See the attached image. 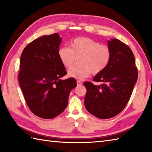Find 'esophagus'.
<instances>
[{
    "label": "esophagus",
    "mask_w": 152,
    "mask_h": 152,
    "mask_svg": "<svg viewBox=\"0 0 152 152\" xmlns=\"http://www.w3.org/2000/svg\"><path fill=\"white\" fill-rule=\"evenodd\" d=\"M76 83H77V86H80L82 85V83L80 81H79V80H78V81L76 82Z\"/></svg>",
    "instance_id": "esophagus-1"
}]
</instances>
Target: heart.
Returning a JSON list of instances; mask_svg holds the SVG:
<instances>
[{
	"mask_svg": "<svg viewBox=\"0 0 152 152\" xmlns=\"http://www.w3.org/2000/svg\"><path fill=\"white\" fill-rule=\"evenodd\" d=\"M70 47H61L58 55L66 68L72 67L76 59L80 58V66L68 71V76L70 78L83 80L90 76V73L96 75L105 69L111 60L109 47L91 38L76 37L71 41Z\"/></svg>",
	"mask_w": 152,
	"mask_h": 152,
	"instance_id": "b5f03b06",
	"label": "heart"
}]
</instances>
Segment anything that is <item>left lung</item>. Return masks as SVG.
Instances as JSON below:
<instances>
[{
  "mask_svg": "<svg viewBox=\"0 0 152 152\" xmlns=\"http://www.w3.org/2000/svg\"><path fill=\"white\" fill-rule=\"evenodd\" d=\"M111 60L103 72L94 76L100 86L86 82L84 105L87 111L99 118L115 117L123 111L131 96L138 79V69L132 50L117 39L108 41Z\"/></svg>",
  "mask_w": 152,
  "mask_h": 152,
  "instance_id": "8db88e82",
  "label": "left lung"
}]
</instances>
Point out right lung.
I'll use <instances>...</instances> for the list:
<instances>
[{"mask_svg": "<svg viewBox=\"0 0 152 152\" xmlns=\"http://www.w3.org/2000/svg\"><path fill=\"white\" fill-rule=\"evenodd\" d=\"M62 39L57 33L43 35L27 45L20 57L18 81L26 102L39 117L50 119L67 107L70 91L76 86L66 74L58 55Z\"/></svg>", "mask_w": 152, "mask_h": 152, "instance_id": "add662e5", "label": "right lung"}]
</instances>
